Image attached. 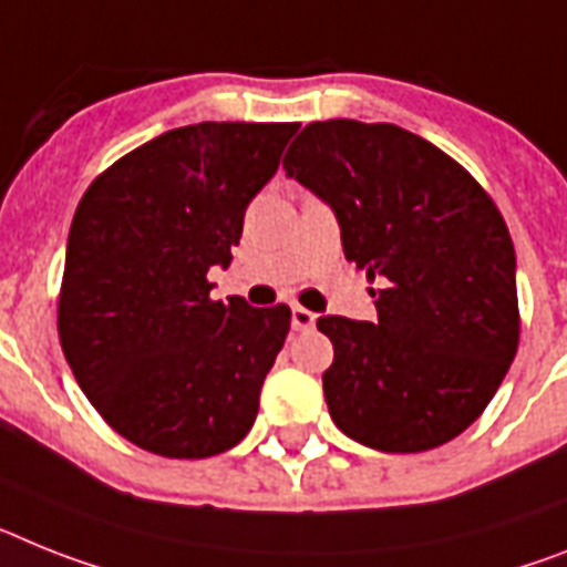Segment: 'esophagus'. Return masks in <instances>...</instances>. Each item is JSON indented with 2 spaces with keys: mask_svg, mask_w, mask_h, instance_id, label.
Wrapping results in <instances>:
<instances>
[{
  "mask_svg": "<svg viewBox=\"0 0 567 567\" xmlns=\"http://www.w3.org/2000/svg\"><path fill=\"white\" fill-rule=\"evenodd\" d=\"M291 326L297 328V331H308V328L317 326V313L308 311V308H302V306H293L291 308Z\"/></svg>",
  "mask_w": 567,
  "mask_h": 567,
  "instance_id": "34e87169",
  "label": "esophagus"
}]
</instances>
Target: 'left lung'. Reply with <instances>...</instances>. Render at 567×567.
Segmentation results:
<instances>
[{"mask_svg":"<svg viewBox=\"0 0 567 567\" xmlns=\"http://www.w3.org/2000/svg\"><path fill=\"white\" fill-rule=\"evenodd\" d=\"M285 173L340 221L378 320L320 317L322 374L342 432L380 453L453 441L493 401L518 349L516 250L482 184L394 123H308Z\"/></svg>","mask_w":567,"mask_h":567,"instance_id":"left-lung-1","label":"left lung"}]
</instances>
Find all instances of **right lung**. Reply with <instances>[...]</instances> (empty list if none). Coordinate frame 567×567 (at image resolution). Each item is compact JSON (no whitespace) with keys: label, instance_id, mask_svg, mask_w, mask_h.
<instances>
[{"label":"right lung","instance_id":"1","mask_svg":"<svg viewBox=\"0 0 567 567\" xmlns=\"http://www.w3.org/2000/svg\"><path fill=\"white\" fill-rule=\"evenodd\" d=\"M299 123H193L152 137L80 198L56 331L80 389L117 435L164 458L236 446L259 412L291 308L213 299L247 204Z\"/></svg>","mask_w":567,"mask_h":567}]
</instances>
